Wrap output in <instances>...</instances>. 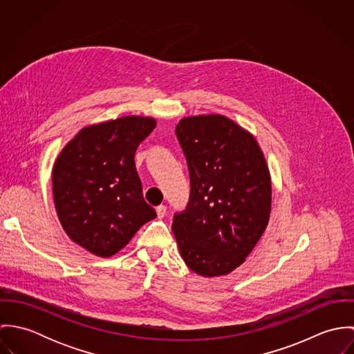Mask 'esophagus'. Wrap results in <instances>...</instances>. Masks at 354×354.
I'll return each mask as SVG.
<instances>
[{
    "mask_svg": "<svg viewBox=\"0 0 354 354\" xmlns=\"http://www.w3.org/2000/svg\"><path fill=\"white\" fill-rule=\"evenodd\" d=\"M166 209H167L166 205H158V207H156V215H158V218L162 219V218L166 215Z\"/></svg>",
    "mask_w": 354,
    "mask_h": 354,
    "instance_id": "obj_1",
    "label": "esophagus"
}]
</instances>
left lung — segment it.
Listing matches in <instances>:
<instances>
[{
  "instance_id": "obj_1",
  "label": "left lung",
  "mask_w": 354,
  "mask_h": 354,
  "mask_svg": "<svg viewBox=\"0 0 354 354\" xmlns=\"http://www.w3.org/2000/svg\"><path fill=\"white\" fill-rule=\"evenodd\" d=\"M176 135L191 178L188 205L171 225L178 250L194 272L226 275L245 261L268 225V166L253 135L225 115L185 117Z\"/></svg>"
}]
</instances>
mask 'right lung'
Returning a JSON list of instances; mask_svg holds the SVG:
<instances>
[{
    "label": "right lung",
    "mask_w": 354,
    "mask_h": 354,
    "mask_svg": "<svg viewBox=\"0 0 354 354\" xmlns=\"http://www.w3.org/2000/svg\"><path fill=\"white\" fill-rule=\"evenodd\" d=\"M151 117L127 115L83 128L55 159L53 199L69 239L101 257L122 250L156 216L142 194L135 152Z\"/></svg>",
    "instance_id": "1"
}]
</instances>
